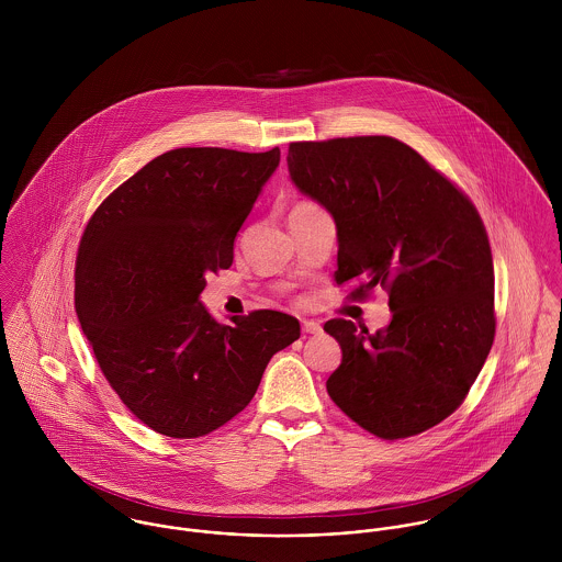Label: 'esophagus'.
Segmentation results:
<instances>
[{
  "label": "esophagus",
  "instance_id": "obj_1",
  "mask_svg": "<svg viewBox=\"0 0 562 562\" xmlns=\"http://www.w3.org/2000/svg\"><path fill=\"white\" fill-rule=\"evenodd\" d=\"M301 326H303V330H305V333H312V335H318V333H322L321 322L303 321L301 322Z\"/></svg>",
  "mask_w": 562,
  "mask_h": 562
}]
</instances>
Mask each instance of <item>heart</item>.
<instances>
[{
  "mask_svg": "<svg viewBox=\"0 0 562 562\" xmlns=\"http://www.w3.org/2000/svg\"><path fill=\"white\" fill-rule=\"evenodd\" d=\"M299 205H314V203H310V201H303V203H299Z\"/></svg>",
  "mask_w": 562,
  "mask_h": 562,
  "instance_id": "b5f03b06",
  "label": "heart"
}]
</instances>
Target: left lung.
I'll use <instances>...</instances> for the list:
<instances>
[{
    "instance_id": "obj_1",
    "label": "left lung",
    "mask_w": 562,
    "mask_h": 562,
    "mask_svg": "<svg viewBox=\"0 0 562 562\" xmlns=\"http://www.w3.org/2000/svg\"><path fill=\"white\" fill-rule=\"evenodd\" d=\"M301 192L337 225V285L363 301L390 294L385 330L333 318L341 346L326 392L363 430L394 441L452 415L495 337L493 257L472 199L392 136L290 143Z\"/></svg>"
}]
</instances>
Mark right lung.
I'll return each instance as SVG.
<instances>
[{"instance_id": "obj_1", "label": "right lung", "mask_w": 562, "mask_h": 562, "mask_svg": "<svg viewBox=\"0 0 562 562\" xmlns=\"http://www.w3.org/2000/svg\"><path fill=\"white\" fill-rule=\"evenodd\" d=\"M279 147L244 154L181 147L145 164L90 216L76 259V312L123 404L172 439L210 435L252 401L274 352L301 337L296 318L257 310L221 324L201 305Z\"/></svg>"}]
</instances>
